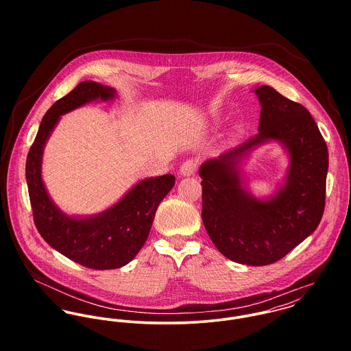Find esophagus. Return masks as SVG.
Returning <instances> with one entry per match:
<instances>
[{
  "label": "esophagus",
  "instance_id": "34e87169",
  "mask_svg": "<svg viewBox=\"0 0 351 351\" xmlns=\"http://www.w3.org/2000/svg\"><path fill=\"white\" fill-rule=\"evenodd\" d=\"M196 167H197V162L195 159H188L185 160L181 167H180V174L184 176V177H189L192 174H195L196 171Z\"/></svg>",
  "mask_w": 351,
  "mask_h": 351
}]
</instances>
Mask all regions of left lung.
I'll return each instance as SVG.
<instances>
[{"instance_id": "1", "label": "left lung", "mask_w": 351, "mask_h": 351, "mask_svg": "<svg viewBox=\"0 0 351 351\" xmlns=\"http://www.w3.org/2000/svg\"><path fill=\"white\" fill-rule=\"evenodd\" d=\"M254 93L262 106L258 134L201 165V216L210 241L226 258L265 266L284 258L319 226L326 204L328 151L302 105L267 85ZM271 140L289 152V171L274 195L256 199L243 184L241 162Z\"/></svg>"}]
</instances>
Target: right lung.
Wrapping results in <instances>:
<instances>
[{"mask_svg": "<svg viewBox=\"0 0 351 351\" xmlns=\"http://www.w3.org/2000/svg\"><path fill=\"white\" fill-rule=\"evenodd\" d=\"M116 90L95 81L78 84L45 114L25 165V178L35 226L52 249L96 270L119 269L131 262L150 234L155 212L171 191L176 177L142 180L121 200L93 216H69L51 200L42 180L43 150L62 114L90 101H109Z\"/></svg>", "mask_w": 351, "mask_h": 351, "instance_id": "add662e5", "label": "right lung"}]
</instances>
